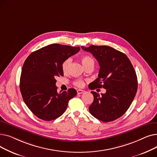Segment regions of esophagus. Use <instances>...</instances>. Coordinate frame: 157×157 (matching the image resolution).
<instances>
[{"mask_svg": "<svg viewBox=\"0 0 157 157\" xmlns=\"http://www.w3.org/2000/svg\"><path fill=\"white\" fill-rule=\"evenodd\" d=\"M84 92H85L84 90H77L78 94H83Z\"/></svg>", "mask_w": 157, "mask_h": 157, "instance_id": "obj_1", "label": "esophagus"}]
</instances>
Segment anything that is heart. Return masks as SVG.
Listing matches in <instances>:
<instances>
[{
    "label": "heart",
    "mask_w": 157,
    "mask_h": 157,
    "mask_svg": "<svg viewBox=\"0 0 157 157\" xmlns=\"http://www.w3.org/2000/svg\"><path fill=\"white\" fill-rule=\"evenodd\" d=\"M71 62H72V59L70 57L67 58V59H66L63 62L62 65V70L64 72H67L69 71ZM81 62H82V63H83V65H84L85 67H87V66L90 65H94V63H95L94 60L92 59L91 56H84L82 57L81 58ZM74 85H75L77 86H78V87H81V86H83L84 82L82 80L78 79V80H76V81H74Z\"/></svg>",
    "instance_id": "b5f03b06"
}]
</instances>
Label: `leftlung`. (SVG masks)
<instances>
[{"label":"left lung","mask_w":157,"mask_h":157,"mask_svg":"<svg viewBox=\"0 0 157 157\" xmlns=\"http://www.w3.org/2000/svg\"><path fill=\"white\" fill-rule=\"evenodd\" d=\"M91 53L99 63L98 78L88 86L90 90L104 88L105 94L91 92L94 102L89 111L97 119L112 121L129 108L137 90L136 73L127 56L108 46H81Z\"/></svg>","instance_id":"8db88e82"}]
</instances>
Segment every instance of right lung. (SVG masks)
Wrapping results in <instances>:
<instances>
[{
    "instance_id": "right-lung-1",
    "label": "right lung",
    "mask_w": 157,
    "mask_h": 157,
    "mask_svg": "<svg viewBox=\"0 0 157 157\" xmlns=\"http://www.w3.org/2000/svg\"><path fill=\"white\" fill-rule=\"evenodd\" d=\"M80 48L52 44L32 53L23 65L20 88L23 99L34 115L44 121L60 117L75 89L57 92L56 78L63 76V62L75 55Z\"/></svg>"
}]
</instances>
